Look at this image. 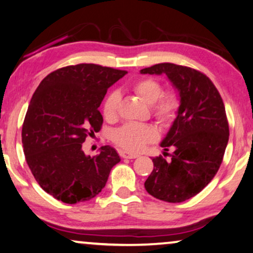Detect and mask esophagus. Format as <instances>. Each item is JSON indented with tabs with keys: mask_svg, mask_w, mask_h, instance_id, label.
<instances>
[{
	"mask_svg": "<svg viewBox=\"0 0 253 253\" xmlns=\"http://www.w3.org/2000/svg\"><path fill=\"white\" fill-rule=\"evenodd\" d=\"M119 155L123 158H136L139 155L137 154H132V153H127V151L125 150H120L119 151Z\"/></svg>",
	"mask_w": 253,
	"mask_h": 253,
	"instance_id": "obj_1",
	"label": "esophagus"
}]
</instances>
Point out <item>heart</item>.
I'll return each instance as SVG.
<instances>
[{"mask_svg":"<svg viewBox=\"0 0 253 253\" xmlns=\"http://www.w3.org/2000/svg\"><path fill=\"white\" fill-rule=\"evenodd\" d=\"M134 92L151 106L154 117L160 123H170L176 117L178 98L173 93L163 96V87L161 83L153 79L137 81L133 85ZM119 93L111 92L103 103V114L106 120L116 119L119 104ZM157 134L149 125L127 124L113 134V141L118 146L128 151H140L147 143L156 140Z\"/></svg>","mask_w":253,"mask_h":253,"instance_id":"1","label":"heart"}]
</instances>
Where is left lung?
Here are the masks:
<instances>
[{
	"instance_id": "8db88e82",
	"label": "left lung",
	"mask_w": 253,
	"mask_h": 253,
	"mask_svg": "<svg viewBox=\"0 0 253 253\" xmlns=\"http://www.w3.org/2000/svg\"><path fill=\"white\" fill-rule=\"evenodd\" d=\"M141 74L166 75L178 93L176 119L160 146L170 160L154 157V169L144 187L156 199L181 203L207 186L222 163L229 140L224 104L203 73L174 63L141 69Z\"/></svg>"
}]
</instances>
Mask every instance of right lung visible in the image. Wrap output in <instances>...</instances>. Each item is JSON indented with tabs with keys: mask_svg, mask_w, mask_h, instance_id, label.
<instances>
[{
	"mask_svg": "<svg viewBox=\"0 0 253 253\" xmlns=\"http://www.w3.org/2000/svg\"><path fill=\"white\" fill-rule=\"evenodd\" d=\"M127 72L93 63L50 73L33 93L22 129L28 166L47 193L65 204L95 198L120 157L111 146L84 154L87 135L100 130L98 107L107 89Z\"/></svg>",
	"mask_w": 253,
	"mask_h": 253,
	"instance_id": "obj_1",
	"label": "right lung"
}]
</instances>
